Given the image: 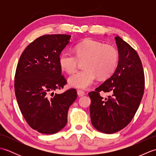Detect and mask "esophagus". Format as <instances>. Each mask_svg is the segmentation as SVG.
Listing matches in <instances>:
<instances>
[{
	"instance_id": "esophagus-1",
	"label": "esophagus",
	"mask_w": 156,
	"mask_h": 156,
	"mask_svg": "<svg viewBox=\"0 0 156 156\" xmlns=\"http://www.w3.org/2000/svg\"><path fill=\"white\" fill-rule=\"evenodd\" d=\"M77 94L79 96V97H82V96L85 95V92L83 90H77Z\"/></svg>"
}]
</instances>
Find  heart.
<instances>
[{
    "mask_svg": "<svg viewBox=\"0 0 156 156\" xmlns=\"http://www.w3.org/2000/svg\"><path fill=\"white\" fill-rule=\"evenodd\" d=\"M76 55L69 51L61 53L59 64L68 74L74 72L79 63L84 61L82 70L69 76L68 83L72 87L86 89L94 83L97 76L107 78L112 74L119 63V52L115 46L87 39L75 45Z\"/></svg>",
    "mask_w": 156,
    "mask_h": 156,
    "instance_id": "b5f03b06",
    "label": "heart"
}]
</instances>
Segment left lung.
I'll return each mask as SVG.
<instances>
[{
	"mask_svg": "<svg viewBox=\"0 0 156 156\" xmlns=\"http://www.w3.org/2000/svg\"><path fill=\"white\" fill-rule=\"evenodd\" d=\"M115 39L119 55L117 67L110 78L88 93L92 124L107 134L121 131L131 121L145 88L143 66L137 51L119 36ZM101 91L110 95L103 99Z\"/></svg>",
	"mask_w": 156,
	"mask_h": 156,
	"instance_id": "1",
	"label": "left lung"
}]
</instances>
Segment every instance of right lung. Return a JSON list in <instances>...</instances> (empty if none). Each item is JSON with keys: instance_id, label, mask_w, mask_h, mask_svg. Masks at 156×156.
Returning <instances> with one entry per match:
<instances>
[{"instance_id": "obj_1", "label": "right lung", "mask_w": 156, "mask_h": 156, "mask_svg": "<svg viewBox=\"0 0 156 156\" xmlns=\"http://www.w3.org/2000/svg\"><path fill=\"white\" fill-rule=\"evenodd\" d=\"M70 37L41 36L25 48L16 66L15 92L20 111L28 125L43 134H54L65 127L69 107L77 98L74 88L54 93L67 83L59 58Z\"/></svg>"}]
</instances>
